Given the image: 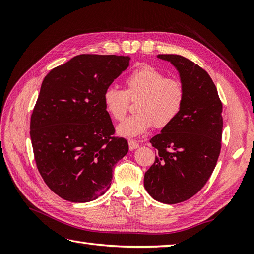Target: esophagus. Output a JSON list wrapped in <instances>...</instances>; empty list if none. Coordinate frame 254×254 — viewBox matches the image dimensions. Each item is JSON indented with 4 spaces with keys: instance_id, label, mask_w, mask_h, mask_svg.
<instances>
[{
    "instance_id": "1",
    "label": "esophagus",
    "mask_w": 254,
    "mask_h": 254,
    "mask_svg": "<svg viewBox=\"0 0 254 254\" xmlns=\"http://www.w3.org/2000/svg\"><path fill=\"white\" fill-rule=\"evenodd\" d=\"M128 144H129V149L130 150H134V149H136L137 147H139V144H137L136 142H134L133 140H130L128 142Z\"/></svg>"
}]
</instances>
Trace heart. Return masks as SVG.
I'll list each match as a JSON object with an SVG mask.
<instances>
[{
  "label": "heart",
  "mask_w": 254,
  "mask_h": 254,
  "mask_svg": "<svg viewBox=\"0 0 254 254\" xmlns=\"http://www.w3.org/2000/svg\"><path fill=\"white\" fill-rule=\"evenodd\" d=\"M125 87V91L107 88L103 96L106 111L117 121L125 118L129 98L137 99V112L117 127V133L124 137L141 136L153 125L163 128L171 124L179 115L186 98V89L179 79L167 77L149 64H142L130 73Z\"/></svg>",
  "instance_id": "obj_1"
}]
</instances>
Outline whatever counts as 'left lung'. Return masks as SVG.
Returning <instances> with one entry per match:
<instances>
[{"instance_id":"8db88e82","label":"left lung","mask_w":254,"mask_h":254,"mask_svg":"<svg viewBox=\"0 0 254 254\" xmlns=\"http://www.w3.org/2000/svg\"><path fill=\"white\" fill-rule=\"evenodd\" d=\"M157 58L175 66L186 98L178 117L150 140L158 155L145 173L144 188L157 201L174 204L197 194L216 166L222 105L210 75L198 64L174 54Z\"/></svg>"}]
</instances>
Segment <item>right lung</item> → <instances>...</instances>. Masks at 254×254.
Segmentation results:
<instances>
[{"instance_id": "1", "label": "right lung", "mask_w": 254, "mask_h": 254, "mask_svg": "<svg viewBox=\"0 0 254 254\" xmlns=\"http://www.w3.org/2000/svg\"><path fill=\"white\" fill-rule=\"evenodd\" d=\"M129 56L78 55L45 76L30 119L36 164L64 200L89 202L111 186L128 142L113 137L104 92L129 65Z\"/></svg>"}]
</instances>
